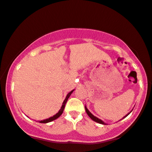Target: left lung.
<instances>
[{"label":"left lung","mask_w":152,"mask_h":152,"mask_svg":"<svg viewBox=\"0 0 152 152\" xmlns=\"http://www.w3.org/2000/svg\"><path fill=\"white\" fill-rule=\"evenodd\" d=\"M85 109H86V113H87V114H88V116H89V117H90V118H91L92 120H93V121H95V122H96V123H98V124H103V125H106V124H105V123H104V122H103L102 120H101V119H100V118H98L97 117H96V116H94V115H93V114H92V113H91V112H90V111L88 110V108H87V107H86V105H85ZM132 111L130 112V113H129L128 114H126V115H125V116H124V118H125V117H126V116H127V115H129V114H130V113H132Z\"/></svg>","instance_id":"8db88e82"}]
</instances>
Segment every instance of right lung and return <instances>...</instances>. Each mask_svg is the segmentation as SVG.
I'll use <instances>...</instances> for the list:
<instances>
[{"instance_id": "right-lung-1", "label": "right lung", "mask_w": 152, "mask_h": 152, "mask_svg": "<svg viewBox=\"0 0 152 152\" xmlns=\"http://www.w3.org/2000/svg\"><path fill=\"white\" fill-rule=\"evenodd\" d=\"M74 90H75V89H74ZM74 90H72V91L70 92L69 93L67 94L66 96V98H65L64 101L63 103H62V105H61V108H60V110H59V112H58V113L55 114L54 116H51V117H50V118H47V119L42 120V121H39V123H41V124H47V123L51 122V121H53L56 120V119H57V118H58L60 117V116L61 115V114L63 113V111H64V107H65V105H66V103L68 99H69V96H71V94L72 93V92L74 91Z\"/></svg>"}]
</instances>
